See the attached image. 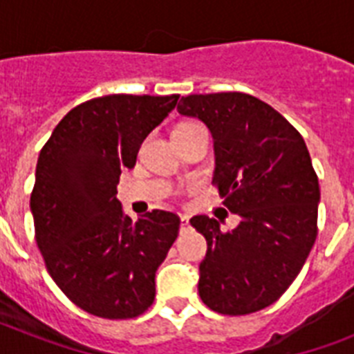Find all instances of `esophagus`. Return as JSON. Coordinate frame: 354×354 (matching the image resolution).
Masks as SVG:
<instances>
[{"instance_id": "obj_1", "label": "esophagus", "mask_w": 354, "mask_h": 354, "mask_svg": "<svg viewBox=\"0 0 354 354\" xmlns=\"http://www.w3.org/2000/svg\"><path fill=\"white\" fill-rule=\"evenodd\" d=\"M180 227H182V230H187V227H189L187 216H182V218H180Z\"/></svg>"}]
</instances>
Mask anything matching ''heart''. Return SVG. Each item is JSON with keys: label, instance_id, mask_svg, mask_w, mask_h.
<instances>
[{"label": "heart", "instance_id": "1", "mask_svg": "<svg viewBox=\"0 0 354 354\" xmlns=\"http://www.w3.org/2000/svg\"><path fill=\"white\" fill-rule=\"evenodd\" d=\"M202 127L200 122H194V121H185V122H180L176 128H174V132H180V130H191V128H198Z\"/></svg>", "mask_w": 354, "mask_h": 354}]
</instances>
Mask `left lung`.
<instances>
[{
	"mask_svg": "<svg viewBox=\"0 0 354 354\" xmlns=\"http://www.w3.org/2000/svg\"><path fill=\"white\" fill-rule=\"evenodd\" d=\"M178 112L211 130L213 185L242 218L230 232L209 216L191 218L207 241L200 297L227 316L263 310L296 279L318 235L319 185L307 145L277 110L241 91L182 97Z\"/></svg>",
	"mask_w": 354,
	"mask_h": 354,
	"instance_id": "left-lung-1",
	"label": "left lung"
}]
</instances>
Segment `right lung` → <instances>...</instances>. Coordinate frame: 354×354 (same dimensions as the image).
<instances>
[{
	"mask_svg": "<svg viewBox=\"0 0 354 354\" xmlns=\"http://www.w3.org/2000/svg\"><path fill=\"white\" fill-rule=\"evenodd\" d=\"M180 95H104L75 106L40 150L30 193L35 239L58 288L106 319L143 314L156 296V270L180 216L154 209L138 222L115 198L122 169H133L143 139Z\"/></svg>",
	"mask_w": 354,
	"mask_h": 354,
	"instance_id": "right-lung-1",
	"label": "right lung"
}]
</instances>
